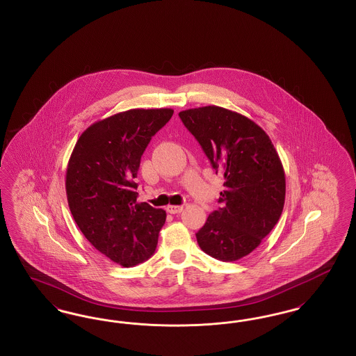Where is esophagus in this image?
Returning <instances> with one entry per match:
<instances>
[{
    "instance_id": "esophagus-1",
    "label": "esophagus",
    "mask_w": 356,
    "mask_h": 356,
    "mask_svg": "<svg viewBox=\"0 0 356 356\" xmlns=\"http://www.w3.org/2000/svg\"><path fill=\"white\" fill-rule=\"evenodd\" d=\"M165 209L172 215H176V213H180L184 209V207L183 205H168Z\"/></svg>"
}]
</instances>
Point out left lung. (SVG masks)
Masks as SVG:
<instances>
[{
    "mask_svg": "<svg viewBox=\"0 0 356 356\" xmlns=\"http://www.w3.org/2000/svg\"><path fill=\"white\" fill-rule=\"evenodd\" d=\"M216 173L224 176L221 208L196 234L204 252L221 261L251 254L280 219L286 175L271 138L252 120L216 105L179 113Z\"/></svg>",
    "mask_w": 356,
    "mask_h": 356,
    "instance_id": "1",
    "label": "left lung"
}]
</instances>
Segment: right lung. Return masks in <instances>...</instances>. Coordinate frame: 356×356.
Returning a JSON list of instances; mask_svg holds the SVG:
<instances>
[{
	"label": "right lung",
	"mask_w": 356,
	"mask_h": 356,
	"mask_svg": "<svg viewBox=\"0 0 356 356\" xmlns=\"http://www.w3.org/2000/svg\"><path fill=\"white\" fill-rule=\"evenodd\" d=\"M173 109H129L99 120L79 137L69 159L65 189L72 216L86 240L122 267L152 256L164 209L136 203L141 156Z\"/></svg>",
	"instance_id": "1"
}]
</instances>
